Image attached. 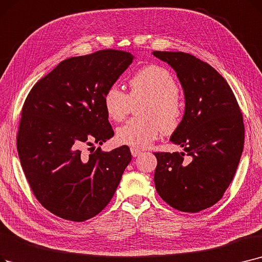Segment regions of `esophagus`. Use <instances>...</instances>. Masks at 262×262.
<instances>
[{
  "mask_svg": "<svg viewBox=\"0 0 262 262\" xmlns=\"http://www.w3.org/2000/svg\"><path fill=\"white\" fill-rule=\"evenodd\" d=\"M130 152H132V155L134 157H137L141 154V151L138 150V149H136V147H130Z\"/></svg>",
  "mask_w": 262,
  "mask_h": 262,
  "instance_id": "obj_1",
  "label": "esophagus"
}]
</instances>
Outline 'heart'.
Instances as JSON below:
<instances>
[{
    "label": "heart",
    "instance_id": "heart-1",
    "mask_svg": "<svg viewBox=\"0 0 262 262\" xmlns=\"http://www.w3.org/2000/svg\"><path fill=\"white\" fill-rule=\"evenodd\" d=\"M128 83L129 94L112 84L103 96L107 116L116 122L128 116L132 101L144 99L138 107L141 117L129 120L118 129L119 143L143 149L163 132L169 135L178 129L183 118V105L179 96L178 81L171 72L164 66L150 64L135 72Z\"/></svg>",
    "mask_w": 262,
    "mask_h": 262
}]
</instances>
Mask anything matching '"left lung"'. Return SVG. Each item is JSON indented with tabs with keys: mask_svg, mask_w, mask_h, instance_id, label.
<instances>
[{
	"mask_svg": "<svg viewBox=\"0 0 262 262\" xmlns=\"http://www.w3.org/2000/svg\"><path fill=\"white\" fill-rule=\"evenodd\" d=\"M177 72L185 112L170 141L185 153L155 152L158 195L170 207L197 213L220 201L230 185L244 145L243 117L231 88L208 63L185 52L153 51Z\"/></svg>",
	"mask_w": 262,
	"mask_h": 262,
	"instance_id": "8db88e82",
	"label": "left lung"
}]
</instances>
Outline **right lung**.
Segmentation results:
<instances>
[{
  "instance_id": "right-lung-1",
  "label": "right lung",
  "mask_w": 262,
  "mask_h": 262,
  "mask_svg": "<svg viewBox=\"0 0 262 262\" xmlns=\"http://www.w3.org/2000/svg\"><path fill=\"white\" fill-rule=\"evenodd\" d=\"M133 60L115 49L66 59L26 98L17 134L20 163L34 196L61 219L84 222L104 210L132 161L127 145L91 154L81 147L115 135L103 96Z\"/></svg>"
}]
</instances>
